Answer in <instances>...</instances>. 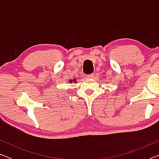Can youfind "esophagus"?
<instances>
[{"label":"esophagus","mask_w":159,"mask_h":159,"mask_svg":"<svg viewBox=\"0 0 159 159\" xmlns=\"http://www.w3.org/2000/svg\"><path fill=\"white\" fill-rule=\"evenodd\" d=\"M93 76H94V75H93V74H90V75H87V78H93Z\"/></svg>","instance_id":"obj_1"}]
</instances>
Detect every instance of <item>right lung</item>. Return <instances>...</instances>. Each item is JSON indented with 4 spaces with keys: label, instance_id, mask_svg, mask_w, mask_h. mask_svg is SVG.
Wrapping results in <instances>:
<instances>
[{
    "label": "right lung",
    "instance_id": "right-lung-1",
    "mask_svg": "<svg viewBox=\"0 0 159 159\" xmlns=\"http://www.w3.org/2000/svg\"><path fill=\"white\" fill-rule=\"evenodd\" d=\"M72 82V81H71V80H70V82Z\"/></svg>",
    "mask_w": 159,
    "mask_h": 159
}]
</instances>
